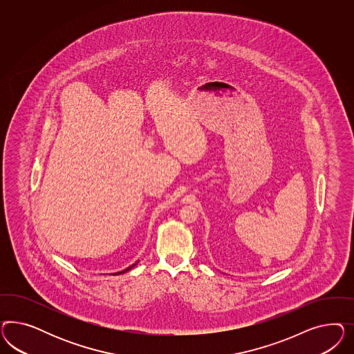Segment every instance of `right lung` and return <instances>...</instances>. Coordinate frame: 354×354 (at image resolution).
Returning a JSON list of instances; mask_svg holds the SVG:
<instances>
[{"label": "right lung", "mask_w": 354, "mask_h": 354, "mask_svg": "<svg viewBox=\"0 0 354 354\" xmlns=\"http://www.w3.org/2000/svg\"><path fill=\"white\" fill-rule=\"evenodd\" d=\"M138 262H139V261H138ZM138 262H136V263H133V265H132V266H129V268H126V270H123V271H120V272H122V274H123V272H126V271H129V270H131V268H135V265H138ZM120 272H118V274H120Z\"/></svg>", "instance_id": "add662e5"}]
</instances>
